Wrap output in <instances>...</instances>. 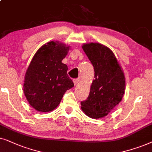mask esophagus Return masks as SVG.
Returning a JSON list of instances; mask_svg holds the SVG:
<instances>
[{"label":"esophagus","instance_id":"1","mask_svg":"<svg viewBox=\"0 0 152 152\" xmlns=\"http://www.w3.org/2000/svg\"><path fill=\"white\" fill-rule=\"evenodd\" d=\"M78 82H79V78H76V79L74 80V83L75 86H77Z\"/></svg>","mask_w":152,"mask_h":152}]
</instances>
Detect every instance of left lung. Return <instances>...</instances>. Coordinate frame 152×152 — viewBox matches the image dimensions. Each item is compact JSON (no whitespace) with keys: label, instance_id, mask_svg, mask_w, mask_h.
<instances>
[{"label":"left lung","instance_id":"1","mask_svg":"<svg viewBox=\"0 0 152 152\" xmlns=\"http://www.w3.org/2000/svg\"><path fill=\"white\" fill-rule=\"evenodd\" d=\"M94 69V80L87 100L80 102L87 116L94 119L106 116L122 99L125 76L113 52L99 43L82 46Z\"/></svg>","mask_w":152,"mask_h":152}]
</instances>
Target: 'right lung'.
<instances>
[{
  "label": "right lung",
  "instance_id": "obj_1",
  "mask_svg": "<svg viewBox=\"0 0 152 152\" xmlns=\"http://www.w3.org/2000/svg\"><path fill=\"white\" fill-rule=\"evenodd\" d=\"M69 49V46L51 41L39 48L32 58L23 88L27 101L36 110H53L66 91L74 87L66 73L67 66L62 62Z\"/></svg>",
  "mask_w": 152,
  "mask_h": 152
}]
</instances>
